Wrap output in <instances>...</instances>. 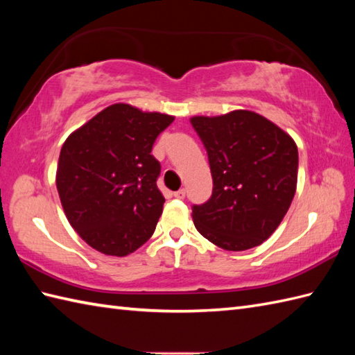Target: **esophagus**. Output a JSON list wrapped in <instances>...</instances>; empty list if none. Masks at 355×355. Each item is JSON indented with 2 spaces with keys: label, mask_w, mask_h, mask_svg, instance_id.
<instances>
[{
  "label": "esophagus",
  "mask_w": 355,
  "mask_h": 355,
  "mask_svg": "<svg viewBox=\"0 0 355 355\" xmlns=\"http://www.w3.org/2000/svg\"><path fill=\"white\" fill-rule=\"evenodd\" d=\"M173 197L178 198V200H183L186 197V191L184 189H180L177 192H173Z\"/></svg>",
  "instance_id": "34e87169"
}]
</instances>
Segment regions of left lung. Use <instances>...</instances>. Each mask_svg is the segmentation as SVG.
<instances>
[{
    "instance_id": "obj_1",
    "label": "left lung",
    "mask_w": 355,
    "mask_h": 355,
    "mask_svg": "<svg viewBox=\"0 0 355 355\" xmlns=\"http://www.w3.org/2000/svg\"><path fill=\"white\" fill-rule=\"evenodd\" d=\"M207 150L214 189L192 206L195 227L230 252L262 244L281 224L296 192L299 154L288 134L256 112L192 117Z\"/></svg>"
}]
</instances>
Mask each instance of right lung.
I'll return each instance as SVG.
<instances>
[{
    "mask_svg": "<svg viewBox=\"0 0 355 355\" xmlns=\"http://www.w3.org/2000/svg\"><path fill=\"white\" fill-rule=\"evenodd\" d=\"M173 122L126 103L105 108L74 131L59 154L56 186L71 227L97 252L126 256L153 236L164 197L150 154Z\"/></svg>",
    "mask_w": 355,
    "mask_h": 355,
    "instance_id": "add662e5",
    "label": "right lung"
}]
</instances>
